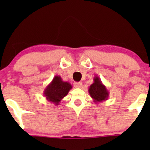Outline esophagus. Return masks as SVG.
I'll list each match as a JSON object with an SVG mask.
<instances>
[{
	"instance_id": "esophagus-1",
	"label": "esophagus",
	"mask_w": 150,
	"mask_h": 150,
	"mask_svg": "<svg viewBox=\"0 0 150 150\" xmlns=\"http://www.w3.org/2000/svg\"><path fill=\"white\" fill-rule=\"evenodd\" d=\"M74 87H77V88H81L82 87V83L80 82H74Z\"/></svg>"
}]
</instances>
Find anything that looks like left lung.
I'll use <instances>...</instances> for the list:
<instances>
[{"instance_id":"left-lung-1","label":"left lung","mask_w":150,"mask_h":150,"mask_svg":"<svg viewBox=\"0 0 150 150\" xmlns=\"http://www.w3.org/2000/svg\"><path fill=\"white\" fill-rule=\"evenodd\" d=\"M94 82L89 86L88 89L89 94L92 98L93 101L95 103L101 102L107 100L109 92L106 89V86L103 85L100 78L98 76L94 77Z\"/></svg>"}]
</instances>
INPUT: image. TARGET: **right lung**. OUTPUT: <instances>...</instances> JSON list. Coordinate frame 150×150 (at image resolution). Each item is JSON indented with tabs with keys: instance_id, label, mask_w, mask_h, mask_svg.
Wrapping results in <instances>:
<instances>
[{
	"instance_id": "right-lung-1",
	"label": "right lung",
	"mask_w": 150,
	"mask_h": 150,
	"mask_svg": "<svg viewBox=\"0 0 150 150\" xmlns=\"http://www.w3.org/2000/svg\"><path fill=\"white\" fill-rule=\"evenodd\" d=\"M72 87L71 84L63 81L59 75H56L44 89V95L47 101L59 105L60 101L68 94Z\"/></svg>"
}]
</instances>
